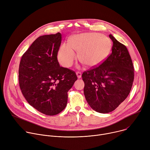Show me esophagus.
I'll return each mask as SVG.
<instances>
[{
    "label": "esophagus",
    "instance_id": "1",
    "mask_svg": "<svg viewBox=\"0 0 150 150\" xmlns=\"http://www.w3.org/2000/svg\"><path fill=\"white\" fill-rule=\"evenodd\" d=\"M76 76H77V77H78V78H81V76H82V74H81V72H77L76 73Z\"/></svg>",
    "mask_w": 150,
    "mask_h": 150
}]
</instances>
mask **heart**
I'll use <instances>...</instances> for the list:
<instances>
[{
	"label": "heart",
	"mask_w": 150,
	"mask_h": 150,
	"mask_svg": "<svg viewBox=\"0 0 150 150\" xmlns=\"http://www.w3.org/2000/svg\"><path fill=\"white\" fill-rule=\"evenodd\" d=\"M112 48L111 39L98 33H83L70 36L68 44H62L57 52V59L61 65L69 68L78 52L79 62L88 68H94L103 63L110 54Z\"/></svg>",
	"instance_id": "heart-1"
}]
</instances>
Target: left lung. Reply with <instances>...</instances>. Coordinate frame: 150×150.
Here are the masks:
<instances>
[{"instance_id": "8db88e82", "label": "left lung", "mask_w": 150, "mask_h": 150, "mask_svg": "<svg viewBox=\"0 0 150 150\" xmlns=\"http://www.w3.org/2000/svg\"><path fill=\"white\" fill-rule=\"evenodd\" d=\"M112 53L98 67L85 72L82 78L88 104L97 112L108 113L129 95L134 82V69L126 47L112 34Z\"/></svg>"}]
</instances>
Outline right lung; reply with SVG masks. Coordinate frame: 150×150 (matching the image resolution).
Listing matches in <instances>:
<instances>
[{"instance_id": "1", "label": "right lung", "mask_w": 150, "mask_h": 150, "mask_svg": "<svg viewBox=\"0 0 150 150\" xmlns=\"http://www.w3.org/2000/svg\"><path fill=\"white\" fill-rule=\"evenodd\" d=\"M62 34L38 37L21 58L19 67L20 88L27 102L46 115L59 114L66 108L68 91L77 76L60 67L57 52Z\"/></svg>"}]
</instances>
